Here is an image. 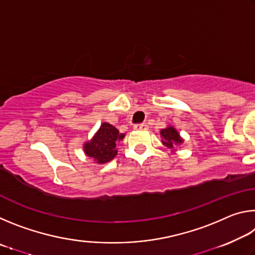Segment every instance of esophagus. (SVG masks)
Listing matches in <instances>:
<instances>
[{
    "label": "esophagus",
    "mask_w": 255,
    "mask_h": 255,
    "mask_svg": "<svg viewBox=\"0 0 255 255\" xmlns=\"http://www.w3.org/2000/svg\"><path fill=\"white\" fill-rule=\"evenodd\" d=\"M133 129H136V130H146V129H148V126L146 124L135 125V126H133Z\"/></svg>",
    "instance_id": "1"
}]
</instances>
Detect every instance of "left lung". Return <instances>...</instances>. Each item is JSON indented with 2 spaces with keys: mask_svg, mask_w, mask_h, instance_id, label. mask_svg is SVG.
Masks as SVG:
<instances>
[{
  "mask_svg": "<svg viewBox=\"0 0 255 255\" xmlns=\"http://www.w3.org/2000/svg\"><path fill=\"white\" fill-rule=\"evenodd\" d=\"M161 136L163 137V144L169 148H174L175 145H179L183 141L180 137L179 132L173 127H167L161 130Z\"/></svg>",
  "mask_w": 255,
  "mask_h": 255,
  "instance_id": "left-lung-1",
  "label": "left lung"
}]
</instances>
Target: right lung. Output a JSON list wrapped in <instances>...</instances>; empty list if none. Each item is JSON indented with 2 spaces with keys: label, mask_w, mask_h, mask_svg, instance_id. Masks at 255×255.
<instances>
[{
  "label": "right lung",
  "mask_w": 255,
  "mask_h": 255,
  "mask_svg": "<svg viewBox=\"0 0 255 255\" xmlns=\"http://www.w3.org/2000/svg\"><path fill=\"white\" fill-rule=\"evenodd\" d=\"M124 136L115 126L103 123L93 139L84 145V152L97 163L109 162L117 155V144Z\"/></svg>",
  "instance_id": "obj_1"
}]
</instances>
